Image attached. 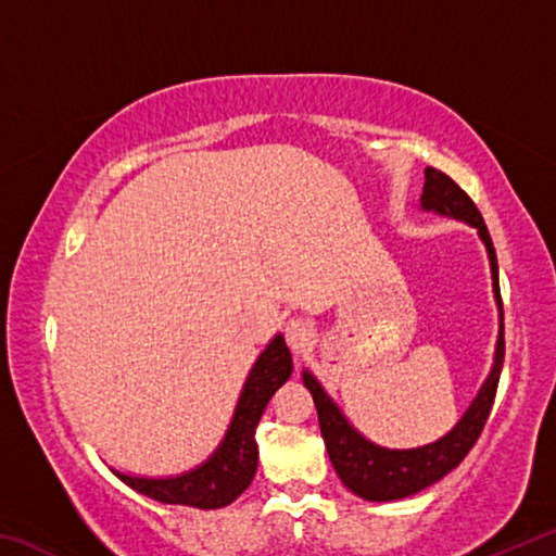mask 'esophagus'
<instances>
[{
  "label": "esophagus",
  "mask_w": 556,
  "mask_h": 556,
  "mask_svg": "<svg viewBox=\"0 0 556 556\" xmlns=\"http://www.w3.org/2000/svg\"><path fill=\"white\" fill-rule=\"evenodd\" d=\"M285 338L294 353H304L314 341V326L306 318H291L285 326Z\"/></svg>",
  "instance_id": "1"
}]
</instances>
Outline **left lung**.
<instances>
[{"label":"left lung","mask_w":556,"mask_h":556,"mask_svg":"<svg viewBox=\"0 0 556 556\" xmlns=\"http://www.w3.org/2000/svg\"><path fill=\"white\" fill-rule=\"evenodd\" d=\"M421 205L427 211H437L444 215H454L478 228L481 238L488 248V257H491L493 269V287L497 304H501L503 316V299H501V285H497V260L491 235H488L485 220L470 195L460 188L454 178L446 176L439 168H427V184L425 193H421ZM505 361V326L501 324V336H497L495 348V365L491 378L485 380L483 390L470 404V409L464 414L454 431H448L444 439L437 444L412 448V451H388L380 446H372L365 441L357 431L348 425L343 414L336 409V404L328 400V394L321 390L312 375L304 372V384L312 392L316 412H318V427H321V437L326 441L328 458L341 476L345 488H351L355 495L365 497V501L384 503V501H400V497L414 495L425 491L439 478H444L448 470H454L460 460L468 456V451L476 446L478 437L485 427L488 417H491L497 382H501V370Z\"/></svg>","instance_id":"left-lung-1"}]
</instances>
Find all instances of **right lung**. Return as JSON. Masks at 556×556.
<instances>
[{"instance_id":"obj_1","label":"right lung","mask_w":556,"mask_h":556,"mask_svg":"<svg viewBox=\"0 0 556 556\" xmlns=\"http://www.w3.org/2000/svg\"><path fill=\"white\" fill-rule=\"evenodd\" d=\"M291 375V355L285 338L277 336L267 345V351L257 357L244 390L240 394L238 409H235L228 437L215 451L208 464L191 470V473L178 478H131L117 473L122 483L131 491L142 493L152 501L166 505H188L201 507V510H215V507L230 505L244 488L250 485L257 470V441L255 431L260 425L262 412L281 384Z\"/></svg>"}]
</instances>
